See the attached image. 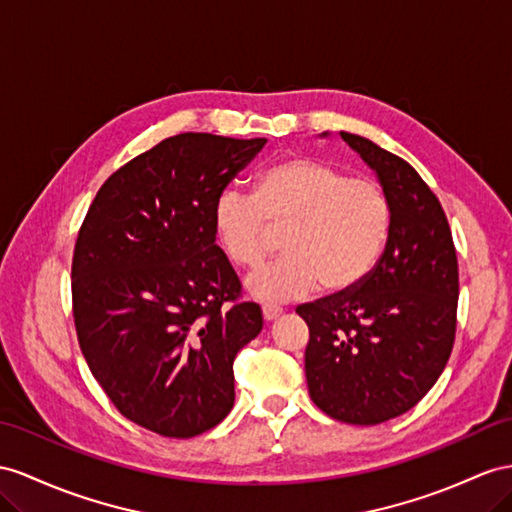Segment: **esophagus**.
Listing matches in <instances>:
<instances>
[{
    "mask_svg": "<svg viewBox=\"0 0 512 512\" xmlns=\"http://www.w3.org/2000/svg\"><path fill=\"white\" fill-rule=\"evenodd\" d=\"M261 313H264V320L266 322H272V320H277L281 313H283V309L281 307H274V305H264V309H261Z\"/></svg>",
    "mask_w": 512,
    "mask_h": 512,
    "instance_id": "34e87169",
    "label": "esophagus"
}]
</instances>
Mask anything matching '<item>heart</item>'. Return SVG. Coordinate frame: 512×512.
<instances>
[{
  "instance_id": "b5f03b06",
  "label": "heart",
  "mask_w": 512,
  "mask_h": 512,
  "mask_svg": "<svg viewBox=\"0 0 512 512\" xmlns=\"http://www.w3.org/2000/svg\"><path fill=\"white\" fill-rule=\"evenodd\" d=\"M285 231V257L248 279L264 303H290L322 285L344 294L365 281L391 231L387 192L370 179L309 157H285L257 177L255 194L222 190L214 203L216 240L233 266L255 270Z\"/></svg>"
}]
</instances>
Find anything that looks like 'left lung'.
<instances>
[{"mask_svg": "<svg viewBox=\"0 0 512 512\" xmlns=\"http://www.w3.org/2000/svg\"><path fill=\"white\" fill-rule=\"evenodd\" d=\"M339 136L389 196V240L355 290L300 305L296 313L309 326L311 400L339 422L374 426L413 409L448 363L458 261L448 218L417 170L368 138Z\"/></svg>", "mask_w": 512, "mask_h": 512, "instance_id": "8db88e82", "label": "left lung"}]
</instances>
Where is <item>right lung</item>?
Returning a JSON list of instances; mask_svg holds the SVG:
<instances>
[{
  "mask_svg": "<svg viewBox=\"0 0 512 512\" xmlns=\"http://www.w3.org/2000/svg\"><path fill=\"white\" fill-rule=\"evenodd\" d=\"M266 138L179 134L116 170L77 233V342L112 404L162 437L227 417L233 359L264 326L216 244L214 203Z\"/></svg>",
  "mask_w": 512,
  "mask_h": 512,
  "instance_id": "add662e5",
  "label": "right lung"
}]
</instances>
